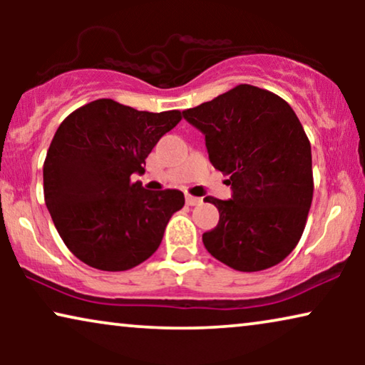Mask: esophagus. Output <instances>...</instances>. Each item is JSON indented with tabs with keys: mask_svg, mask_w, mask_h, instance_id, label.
<instances>
[{
	"mask_svg": "<svg viewBox=\"0 0 365 365\" xmlns=\"http://www.w3.org/2000/svg\"><path fill=\"white\" fill-rule=\"evenodd\" d=\"M201 202H202L201 197L191 196V194H187V196H186V204H187V206H197V204H201Z\"/></svg>",
	"mask_w": 365,
	"mask_h": 365,
	"instance_id": "esophagus-1",
	"label": "esophagus"
}]
</instances>
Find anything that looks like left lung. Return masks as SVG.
Masks as SVG:
<instances>
[{
	"instance_id": "1",
	"label": "left lung",
	"mask_w": 365,
	"mask_h": 365,
	"mask_svg": "<svg viewBox=\"0 0 365 365\" xmlns=\"http://www.w3.org/2000/svg\"><path fill=\"white\" fill-rule=\"evenodd\" d=\"M206 136L209 161L229 176L232 197H204L219 222L207 252L242 272L264 271L297 246L312 202L311 143L292 108L266 89L239 84L182 111Z\"/></svg>"
}]
</instances>
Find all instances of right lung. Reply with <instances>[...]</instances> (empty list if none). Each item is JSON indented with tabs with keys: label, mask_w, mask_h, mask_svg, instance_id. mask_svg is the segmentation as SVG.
<instances>
[{
	"label": "right lung",
	"mask_w": 365,
	"mask_h": 365,
	"mask_svg": "<svg viewBox=\"0 0 365 365\" xmlns=\"http://www.w3.org/2000/svg\"><path fill=\"white\" fill-rule=\"evenodd\" d=\"M96 99L59 124L43 166L44 201L66 247L99 271H128L151 257L169 219L184 206L178 189L131 182L148 154L181 121Z\"/></svg>",
	"instance_id": "add662e5"
}]
</instances>
